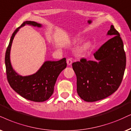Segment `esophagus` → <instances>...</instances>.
<instances>
[{
    "label": "esophagus",
    "instance_id": "1",
    "mask_svg": "<svg viewBox=\"0 0 131 131\" xmlns=\"http://www.w3.org/2000/svg\"><path fill=\"white\" fill-rule=\"evenodd\" d=\"M67 62L68 65H71V64H72V59H67Z\"/></svg>",
    "mask_w": 131,
    "mask_h": 131
}]
</instances>
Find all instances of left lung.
Returning a JSON list of instances; mask_svg holds the SVG:
<instances>
[{"label": "left lung", "instance_id": "obj_1", "mask_svg": "<svg viewBox=\"0 0 131 131\" xmlns=\"http://www.w3.org/2000/svg\"><path fill=\"white\" fill-rule=\"evenodd\" d=\"M107 36L112 37L94 54L95 60L82 59L72 64L77 93L86 102L106 98L118 89L123 79L126 62L123 41L112 25Z\"/></svg>", "mask_w": 131, "mask_h": 131}]
</instances>
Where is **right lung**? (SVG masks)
<instances>
[{"instance_id": "right-lung-1", "label": "right lung", "mask_w": 131, "mask_h": 131, "mask_svg": "<svg viewBox=\"0 0 131 131\" xmlns=\"http://www.w3.org/2000/svg\"><path fill=\"white\" fill-rule=\"evenodd\" d=\"M28 25L42 28V25L36 21H26L13 32L5 53L6 72L10 86L20 95L27 100L42 102L48 100L54 92V88L60 72L67 67L66 58L58 61H45L36 73L22 76L17 73L11 65L10 52L13 39L23 26Z\"/></svg>"}]
</instances>
